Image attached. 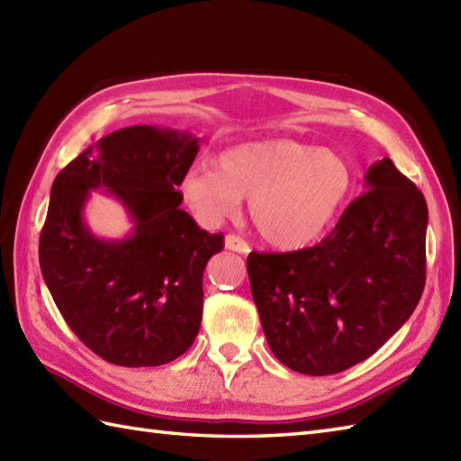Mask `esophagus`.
<instances>
[{"label": "esophagus", "instance_id": "esophagus-1", "mask_svg": "<svg viewBox=\"0 0 461 461\" xmlns=\"http://www.w3.org/2000/svg\"><path fill=\"white\" fill-rule=\"evenodd\" d=\"M225 249L243 253V256H248V253H249V246H248V243L243 241L241 238L233 236V233H230V236H225Z\"/></svg>", "mask_w": 461, "mask_h": 461}]
</instances>
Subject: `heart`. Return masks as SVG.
Listing matches in <instances>:
<instances>
[{"mask_svg": "<svg viewBox=\"0 0 461 461\" xmlns=\"http://www.w3.org/2000/svg\"><path fill=\"white\" fill-rule=\"evenodd\" d=\"M352 188L342 156L293 139L241 142L221 150L212 166H194L180 184L200 221L215 225L249 200L261 238L283 251L317 241L335 221Z\"/></svg>", "mask_w": 461, "mask_h": 461, "instance_id": "heart-1", "label": "heart"}]
</instances>
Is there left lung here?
<instances>
[{
  "label": "left lung",
  "mask_w": 461,
  "mask_h": 461,
  "mask_svg": "<svg viewBox=\"0 0 461 461\" xmlns=\"http://www.w3.org/2000/svg\"><path fill=\"white\" fill-rule=\"evenodd\" d=\"M315 248L248 258L251 295L279 362L311 376L342 372L412 315L426 283L428 205L390 158Z\"/></svg>",
  "instance_id": "8db88e82"
}]
</instances>
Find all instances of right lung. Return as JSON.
Segmentation results:
<instances>
[{"instance_id": "1", "label": "right lung", "mask_w": 461, "mask_h": 461, "mask_svg": "<svg viewBox=\"0 0 461 461\" xmlns=\"http://www.w3.org/2000/svg\"><path fill=\"white\" fill-rule=\"evenodd\" d=\"M198 150L192 132L136 124L89 146L53 182L39 266L67 325L113 365H166L200 330L203 269L223 236L200 230L180 208L176 188ZM93 189L123 203L129 237L90 231L84 205Z\"/></svg>"}]
</instances>
